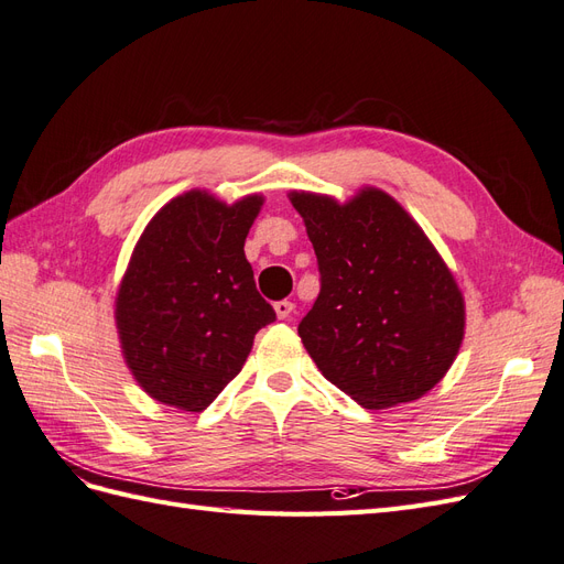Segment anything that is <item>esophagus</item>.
Wrapping results in <instances>:
<instances>
[{"mask_svg":"<svg viewBox=\"0 0 564 564\" xmlns=\"http://www.w3.org/2000/svg\"><path fill=\"white\" fill-rule=\"evenodd\" d=\"M292 313H294V303L292 301H278L275 303V315L280 317V319H289L292 317Z\"/></svg>","mask_w":564,"mask_h":564,"instance_id":"1","label":"esophagus"}]
</instances>
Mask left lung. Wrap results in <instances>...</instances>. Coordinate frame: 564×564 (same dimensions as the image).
<instances>
[{
  "label": "left lung",
  "instance_id": "obj_1",
  "mask_svg": "<svg viewBox=\"0 0 564 564\" xmlns=\"http://www.w3.org/2000/svg\"><path fill=\"white\" fill-rule=\"evenodd\" d=\"M322 289L299 336L322 377L365 409L414 402L454 365L466 301L416 220L379 187L340 204L292 191Z\"/></svg>",
  "mask_w": 564,
  "mask_h": 564
}]
</instances>
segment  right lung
Masks as SVG:
<instances>
[{
	"label": "right lung",
	"instance_id": "add662e5",
	"mask_svg": "<svg viewBox=\"0 0 564 564\" xmlns=\"http://www.w3.org/2000/svg\"><path fill=\"white\" fill-rule=\"evenodd\" d=\"M263 195L235 204L187 191L150 218L115 296L124 362L152 400L202 412L275 322L256 292L245 240Z\"/></svg>",
	"mask_w": 564,
	"mask_h": 564
}]
</instances>
